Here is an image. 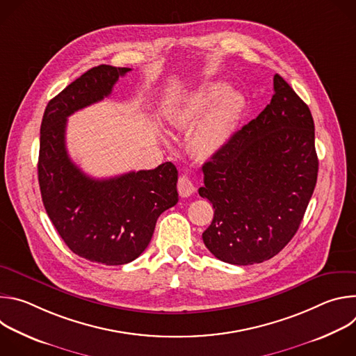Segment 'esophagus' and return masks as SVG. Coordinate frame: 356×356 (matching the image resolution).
Segmentation results:
<instances>
[{
  "mask_svg": "<svg viewBox=\"0 0 356 356\" xmlns=\"http://www.w3.org/2000/svg\"><path fill=\"white\" fill-rule=\"evenodd\" d=\"M177 191L181 197H190L195 191V187L187 176H181L179 177V181H177Z\"/></svg>",
  "mask_w": 356,
  "mask_h": 356,
  "instance_id": "obj_1",
  "label": "esophagus"
}]
</instances>
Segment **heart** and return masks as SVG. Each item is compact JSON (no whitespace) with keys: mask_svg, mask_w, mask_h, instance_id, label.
<instances>
[{"mask_svg":"<svg viewBox=\"0 0 356 356\" xmlns=\"http://www.w3.org/2000/svg\"><path fill=\"white\" fill-rule=\"evenodd\" d=\"M229 90L231 87L222 81L202 84L170 118L176 127H188L207 115L202 118L190 139L193 152L201 159L214 158L228 146L245 113V97Z\"/></svg>","mask_w":356,"mask_h":356,"instance_id":"1","label":"heart"}]
</instances>
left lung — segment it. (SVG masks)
<instances>
[{
    "mask_svg": "<svg viewBox=\"0 0 356 356\" xmlns=\"http://www.w3.org/2000/svg\"><path fill=\"white\" fill-rule=\"evenodd\" d=\"M270 104L202 166L214 207L202 241L231 265L262 264L290 242L313 195L318 159L307 104L279 74Z\"/></svg>",
    "mask_w": 356,
    "mask_h": 356,
    "instance_id": "8db88e82",
    "label": "left lung"
}]
</instances>
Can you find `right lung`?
I'll list each match as a JSON object with an SVG mask.
<instances>
[{"instance_id": "1", "label": "right lung", "mask_w": 356, "mask_h": 356, "mask_svg": "<svg viewBox=\"0 0 356 356\" xmlns=\"http://www.w3.org/2000/svg\"><path fill=\"white\" fill-rule=\"evenodd\" d=\"M129 70L110 65L90 69L49 101L40 125L38 179L44 210L70 250L107 266L136 259L159 216L179 201L172 162L154 170L92 179L69 158L67 117L108 97Z\"/></svg>"}]
</instances>
